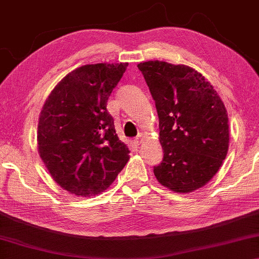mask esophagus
<instances>
[{
    "instance_id": "esophagus-1",
    "label": "esophagus",
    "mask_w": 259,
    "mask_h": 259,
    "mask_svg": "<svg viewBox=\"0 0 259 259\" xmlns=\"http://www.w3.org/2000/svg\"><path fill=\"white\" fill-rule=\"evenodd\" d=\"M141 143H142V135H139V136L136 139H134V144L138 146L139 144H141Z\"/></svg>"
}]
</instances>
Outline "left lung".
Wrapping results in <instances>:
<instances>
[{"label":"left lung","instance_id":"left-lung-1","mask_svg":"<svg viewBox=\"0 0 259 259\" xmlns=\"http://www.w3.org/2000/svg\"><path fill=\"white\" fill-rule=\"evenodd\" d=\"M159 116L163 159L153 173L169 190L204 187L227 155L229 124L219 94L202 73L163 61L139 63Z\"/></svg>","mask_w":259,"mask_h":259}]
</instances>
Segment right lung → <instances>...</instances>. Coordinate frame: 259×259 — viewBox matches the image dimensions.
<instances>
[{"mask_svg":"<svg viewBox=\"0 0 259 259\" xmlns=\"http://www.w3.org/2000/svg\"><path fill=\"white\" fill-rule=\"evenodd\" d=\"M128 63L86 64L63 77L39 115L38 152L53 180L76 196L101 194L129 160L107 112Z\"/></svg>","mask_w":259,"mask_h":259,"instance_id":"1","label":"right lung"}]
</instances>
